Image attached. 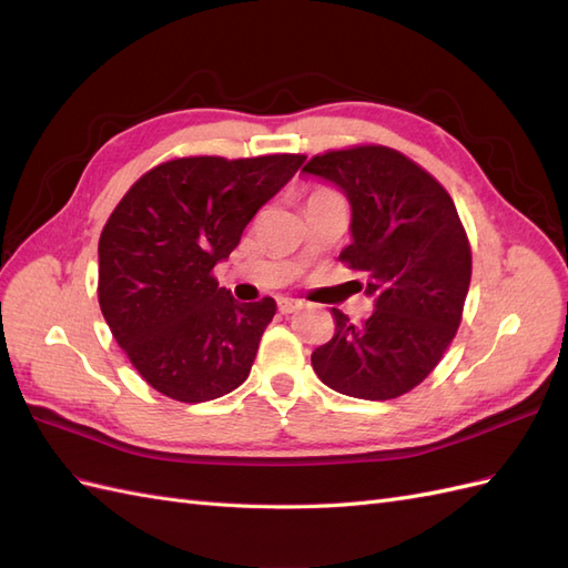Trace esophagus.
<instances>
[{"mask_svg":"<svg viewBox=\"0 0 568 568\" xmlns=\"http://www.w3.org/2000/svg\"><path fill=\"white\" fill-rule=\"evenodd\" d=\"M277 305H280V311H282L284 315L296 313V311H301V307H303V303H301L298 298H280Z\"/></svg>","mask_w":568,"mask_h":568,"instance_id":"obj_1","label":"esophagus"}]
</instances>
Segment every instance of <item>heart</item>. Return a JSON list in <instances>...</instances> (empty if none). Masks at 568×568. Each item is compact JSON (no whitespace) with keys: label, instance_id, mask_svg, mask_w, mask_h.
Returning a JSON list of instances; mask_svg holds the SVG:
<instances>
[{"label":"heart","instance_id":"heart-1","mask_svg":"<svg viewBox=\"0 0 568 568\" xmlns=\"http://www.w3.org/2000/svg\"><path fill=\"white\" fill-rule=\"evenodd\" d=\"M313 196H338L336 192H332V189H315V192H313Z\"/></svg>","mask_w":568,"mask_h":568}]
</instances>
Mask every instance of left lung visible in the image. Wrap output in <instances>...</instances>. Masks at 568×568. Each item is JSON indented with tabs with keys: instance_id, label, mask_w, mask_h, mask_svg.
<instances>
[{
	"instance_id": "8db88e82",
	"label": "left lung",
	"mask_w": 568,
	"mask_h": 568,
	"mask_svg": "<svg viewBox=\"0 0 568 568\" xmlns=\"http://www.w3.org/2000/svg\"><path fill=\"white\" fill-rule=\"evenodd\" d=\"M303 170L348 196L353 244L338 261L367 274L374 298L359 324L332 307L336 329L315 348L313 369L351 398H398L436 369L457 334L471 282L467 232L443 184L395 149L326 151Z\"/></svg>"
}]
</instances>
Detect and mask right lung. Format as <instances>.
Masks as SVG:
<instances>
[{
    "label": "right lung",
    "instance_id": "right-lung-1",
    "mask_svg": "<svg viewBox=\"0 0 568 568\" xmlns=\"http://www.w3.org/2000/svg\"><path fill=\"white\" fill-rule=\"evenodd\" d=\"M305 156H186L151 168L99 236V307L142 379L168 398L205 403L251 372L277 303H236L213 267Z\"/></svg>",
    "mask_w": 568,
    "mask_h": 568
}]
</instances>
